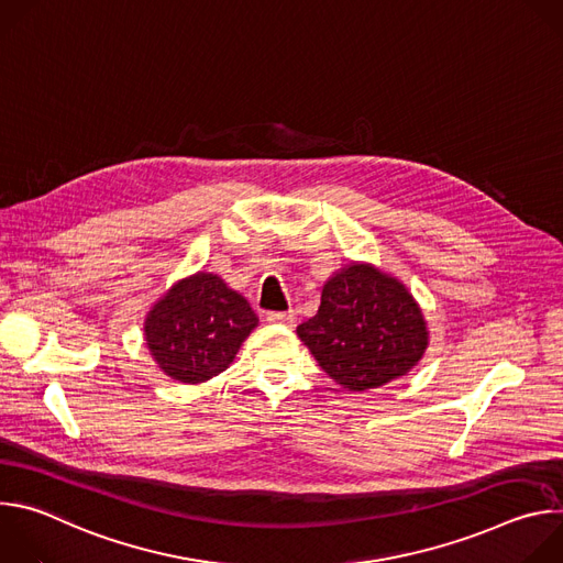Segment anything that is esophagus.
<instances>
[{
	"mask_svg": "<svg viewBox=\"0 0 563 563\" xmlns=\"http://www.w3.org/2000/svg\"><path fill=\"white\" fill-rule=\"evenodd\" d=\"M267 320H269V323L294 328L296 325V313L294 311H267Z\"/></svg>",
	"mask_w": 563,
	"mask_h": 563,
	"instance_id": "1",
	"label": "esophagus"
}]
</instances>
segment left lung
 <instances>
[{"instance_id": "left-lung-1", "label": "left lung", "mask_w": 563, "mask_h": 563, "mask_svg": "<svg viewBox=\"0 0 563 563\" xmlns=\"http://www.w3.org/2000/svg\"><path fill=\"white\" fill-rule=\"evenodd\" d=\"M296 332L318 365L354 391L408 374L428 347L410 291L369 265H350L330 278L318 313Z\"/></svg>"}]
</instances>
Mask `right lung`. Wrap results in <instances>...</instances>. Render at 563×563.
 Returning <instances> with one entry per match:
<instances>
[{
    "label": "right lung",
    "instance_id": "right-lung-1",
    "mask_svg": "<svg viewBox=\"0 0 563 563\" xmlns=\"http://www.w3.org/2000/svg\"><path fill=\"white\" fill-rule=\"evenodd\" d=\"M258 325L250 302L213 274L174 285L148 311L146 345L163 372L180 383H202L224 372Z\"/></svg>",
    "mask_w": 563,
    "mask_h": 563
}]
</instances>
